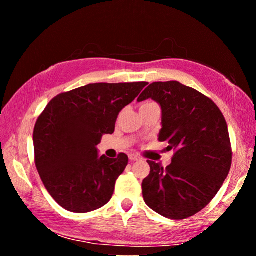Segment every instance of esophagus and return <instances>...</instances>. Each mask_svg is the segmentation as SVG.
Masks as SVG:
<instances>
[{
	"label": "esophagus",
	"instance_id": "34e87169",
	"mask_svg": "<svg viewBox=\"0 0 256 256\" xmlns=\"http://www.w3.org/2000/svg\"><path fill=\"white\" fill-rule=\"evenodd\" d=\"M141 158L138 157V156H136V154H131L130 156V160H131V162H138V160H140Z\"/></svg>",
	"mask_w": 256,
	"mask_h": 256
}]
</instances>
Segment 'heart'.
Returning <instances> with one entry per match:
<instances>
[{
    "instance_id": "b5f03b06",
    "label": "heart",
    "mask_w": 256,
    "mask_h": 256,
    "mask_svg": "<svg viewBox=\"0 0 256 256\" xmlns=\"http://www.w3.org/2000/svg\"><path fill=\"white\" fill-rule=\"evenodd\" d=\"M151 105H156L154 102H146L144 104H142L141 105V108H144V107H148V106H151Z\"/></svg>"
}]
</instances>
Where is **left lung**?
I'll return each mask as SVG.
<instances>
[{
    "label": "left lung",
    "mask_w": 256,
    "mask_h": 256,
    "mask_svg": "<svg viewBox=\"0 0 256 256\" xmlns=\"http://www.w3.org/2000/svg\"><path fill=\"white\" fill-rule=\"evenodd\" d=\"M154 99L162 110L158 140L174 150L164 168L148 160L142 194L150 209L166 218H190L209 204L232 167V151L222 110L209 97L178 81L154 82L138 102Z\"/></svg>",
    "instance_id": "left-lung-1"
}]
</instances>
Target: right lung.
Instances as JSON below:
<instances>
[{
    "mask_svg": "<svg viewBox=\"0 0 256 256\" xmlns=\"http://www.w3.org/2000/svg\"><path fill=\"white\" fill-rule=\"evenodd\" d=\"M148 82L90 84L62 92L47 104L34 128V164L50 196L76 214L110 200L128 157H98L104 134L115 131L118 112Z\"/></svg>",
    "mask_w": 256,
    "mask_h": 256,
    "instance_id": "add662e5",
    "label": "right lung"
}]
</instances>
